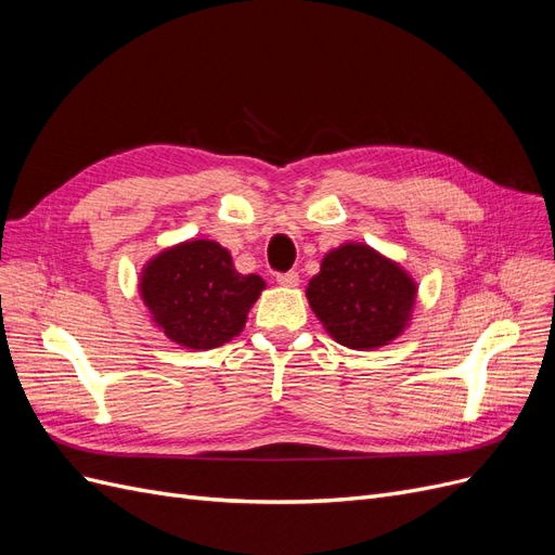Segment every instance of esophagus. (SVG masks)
<instances>
[{
    "label": "esophagus",
    "mask_w": 555,
    "mask_h": 555,
    "mask_svg": "<svg viewBox=\"0 0 555 555\" xmlns=\"http://www.w3.org/2000/svg\"><path fill=\"white\" fill-rule=\"evenodd\" d=\"M298 282H300V278H298V273H294V271H289V273H280L278 275V284H282V286H298Z\"/></svg>",
    "instance_id": "34e87169"
}]
</instances>
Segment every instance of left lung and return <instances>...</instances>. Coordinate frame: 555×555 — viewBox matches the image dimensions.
I'll return each mask as SVG.
<instances>
[{
    "label": "left lung",
    "mask_w": 555,
    "mask_h": 555,
    "mask_svg": "<svg viewBox=\"0 0 555 555\" xmlns=\"http://www.w3.org/2000/svg\"><path fill=\"white\" fill-rule=\"evenodd\" d=\"M305 294L337 344L374 351L411 326L417 282L372 245L349 241L326 253Z\"/></svg>",
    "instance_id": "8db88e82"
}]
</instances>
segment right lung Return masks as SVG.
Returning <instances> with one entry per match:
<instances>
[{
  "label": "right lung",
  "instance_id": "right-lung-1",
  "mask_svg": "<svg viewBox=\"0 0 555 555\" xmlns=\"http://www.w3.org/2000/svg\"><path fill=\"white\" fill-rule=\"evenodd\" d=\"M263 289L259 275L238 273L227 247L211 238L165 247L144 263L138 284L154 326L193 351L234 339Z\"/></svg>",
  "mask_w": 555,
  "mask_h": 555
}]
</instances>
